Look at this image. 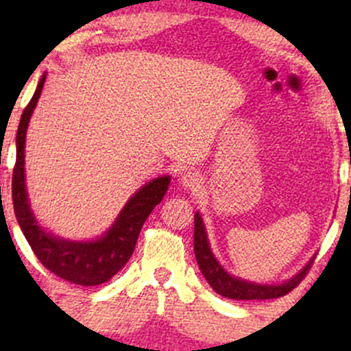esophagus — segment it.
I'll return each mask as SVG.
<instances>
[{
	"mask_svg": "<svg viewBox=\"0 0 351 351\" xmlns=\"http://www.w3.org/2000/svg\"><path fill=\"white\" fill-rule=\"evenodd\" d=\"M180 183H182L186 190H193V192H195V190L202 186V176L195 171H185L180 176Z\"/></svg>",
	"mask_w": 351,
	"mask_h": 351,
	"instance_id": "1",
	"label": "esophagus"
}]
</instances>
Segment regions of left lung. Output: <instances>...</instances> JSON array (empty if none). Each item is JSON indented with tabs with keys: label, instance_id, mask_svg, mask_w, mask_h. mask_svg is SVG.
Instances as JSON below:
<instances>
[{
	"label": "left lung",
	"instance_id": "8db88e82",
	"mask_svg": "<svg viewBox=\"0 0 351 351\" xmlns=\"http://www.w3.org/2000/svg\"><path fill=\"white\" fill-rule=\"evenodd\" d=\"M193 251H195V258L198 268H200L202 275L208 285L222 297L236 300H253V299H277V297L285 295L290 290L295 289L297 284L304 278L307 270L313 265L314 256L307 261L302 267V270L297 271L292 278L282 282V284H256V282L244 280L241 277H234L229 274L221 261L215 258L214 251H212L210 243H208L207 229H205L204 219H202L200 212L195 214V232H193Z\"/></svg>",
	"mask_w": 351,
	"mask_h": 351
}]
</instances>
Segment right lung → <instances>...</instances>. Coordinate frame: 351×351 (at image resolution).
I'll return each mask as SVG.
<instances>
[{"label":"right lung","instance_id":"obj_1","mask_svg":"<svg viewBox=\"0 0 351 351\" xmlns=\"http://www.w3.org/2000/svg\"><path fill=\"white\" fill-rule=\"evenodd\" d=\"M45 77H47V73L42 74L34 97L23 110L19 130H16V162L12 182L13 208H15L16 221L22 228L23 236L34 250L35 256L47 270L76 285H100L108 282L132 256L143 224L156 205L166 195L171 176H158L141 186L127 200L113 224L100 238L91 239V241L64 239L61 236L52 234L44 226L38 224L32 210L27 183H25V139H27L28 123L40 98Z\"/></svg>","mask_w":351,"mask_h":351}]
</instances>
